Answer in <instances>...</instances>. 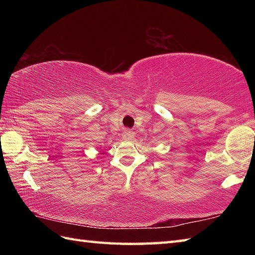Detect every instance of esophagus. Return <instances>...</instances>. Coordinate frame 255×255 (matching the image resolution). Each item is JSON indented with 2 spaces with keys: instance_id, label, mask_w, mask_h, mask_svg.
Here are the masks:
<instances>
[{
  "instance_id": "esophagus-1",
  "label": "esophagus",
  "mask_w": 255,
  "mask_h": 255,
  "mask_svg": "<svg viewBox=\"0 0 255 255\" xmlns=\"http://www.w3.org/2000/svg\"><path fill=\"white\" fill-rule=\"evenodd\" d=\"M134 138V133L130 130H126L123 132V139L124 140H127V141H130V140H132Z\"/></svg>"
}]
</instances>
